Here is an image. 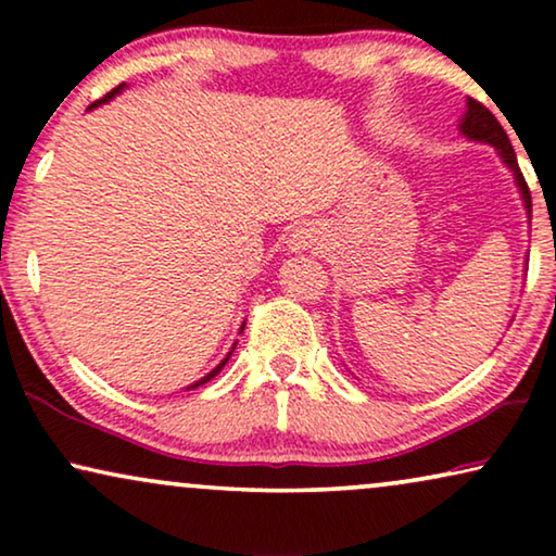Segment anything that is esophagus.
I'll use <instances>...</instances> for the list:
<instances>
[{
  "label": "esophagus",
  "mask_w": 556,
  "mask_h": 556,
  "mask_svg": "<svg viewBox=\"0 0 556 556\" xmlns=\"http://www.w3.org/2000/svg\"><path fill=\"white\" fill-rule=\"evenodd\" d=\"M318 240V232L314 230V227H299V230L293 232V248L295 250H308L311 245H316Z\"/></svg>",
  "instance_id": "esophagus-1"
}]
</instances>
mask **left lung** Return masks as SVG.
I'll return each mask as SVG.
<instances>
[{
    "instance_id": "left-lung-1",
    "label": "left lung",
    "mask_w": 556,
    "mask_h": 556,
    "mask_svg": "<svg viewBox=\"0 0 556 556\" xmlns=\"http://www.w3.org/2000/svg\"><path fill=\"white\" fill-rule=\"evenodd\" d=\"M458 128H460V134L466 136V139L478 141V143H489V147H493V149L498 151L501 162H504L508 169H511V174H514V181H516V187H519V194H521V200H523V210H527V217H529V223H531V194H529V187H527V181H523V174L519 169V162H516L511 141H508V136H506L504 128H501L496 116H493V113L485 109L483 103H478V101H473V98H468L466 113H463Z\"/></svg>"
}]
</instances>
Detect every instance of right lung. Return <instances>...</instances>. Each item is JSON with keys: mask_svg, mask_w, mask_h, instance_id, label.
I'll use <instances>...</instances> for the list:
<instances>
[{"mask_svg": "<svg viewBox=\"0 0 556 556\" xmlns=\"http://www.w3.org/2000/svg\"><path fill=\"white\" fill-rule=\"evenodd\" d=\"M124 88H126V83H121V86H118V88H113L109 96H103V98H101V101L90 103V105H88V111H93V109H98V105L109 103V101H111V98H116V96H118V93H121V90H124ZM242 329H245V324H242V326H240V333H242ZM235 344H238V341H235ZM235 344H232V349H230V352H227V356H225V359H223V362H219V364H217V367L210 371V375H204L202 379H197V382H194V384H189V387H187V390H194V387H200V384H204V382H210V379H212V377H217V371H219V369H223V367H225V364H227V359H230V356H232V352H235Z\"/></svg>", "mask_w": 556, "mask_h": 556, "instance_id": "add662e5", "label": "right lung"}]
</instances>
